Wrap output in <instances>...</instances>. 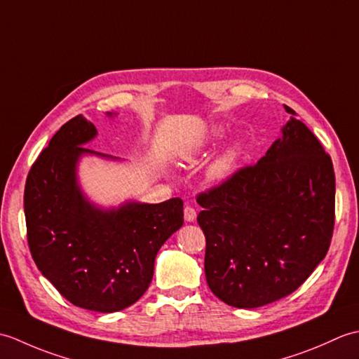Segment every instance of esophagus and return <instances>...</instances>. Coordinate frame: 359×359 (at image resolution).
<instances>
[{"label": "esophagus", "instance_id": "34e87169", "mask_svg": "<svg viewBox=\"0 0 359 359\" xmlns=\"http://www.w3.org/2000/svg\"><path fill=\"white\" fill-rule=\"evenodd\" d=\"M184 215H185L187 222H194L197 212H196V210L193 207H189V205H187L185 210H184Z\"/></svg>", "mask_w": 359, "mask_h": 359}]
</instances>
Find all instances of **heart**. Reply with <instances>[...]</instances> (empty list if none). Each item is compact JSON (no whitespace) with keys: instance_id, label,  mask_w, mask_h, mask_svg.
<instances>
[{"instance_id":"1","label":"heart","mask_w":359,"mask_h":359,"mask_svg":"<svg viewBox=\"0 0 359 359\" xmlns=\"http://www.w3.org/2000/svg\"><path fill=\"white\" fill-rule=\"evenodd\" d=\"M215 134L219 135L220 131H216ZM238 158H239L238 144H231V147H228L224 152H220V154L215 160H212L211 165L208 166V170H207L208 179H211L212 182H220V180L226 179L228 175L233 172Z\"/></svg>"}]
</instances>
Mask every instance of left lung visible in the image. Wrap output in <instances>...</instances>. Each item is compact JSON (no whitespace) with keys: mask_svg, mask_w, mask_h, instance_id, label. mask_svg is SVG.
<instances>
[{"mask_svg":"<svg viewBox=\"0 0 359 359\" xmlns=\"http://www.w3.org/2000/svg\"><path fill=\"white\" fill-rule=\"evenodd\" d=\"M285 111L294 116L288 106ZM197 203L211 292L231 307H262L293 293L329 251L332 158L316 135L292 117L256 165L201 193Z\"/></svg>","mask_w":359,"mask_h":359,"instance_id":"obj_1","label":"left lung"}]
</instances>
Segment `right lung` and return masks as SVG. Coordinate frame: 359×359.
<instances>
[{
  "label": "right lung",
  "mask_w": 359,
  "mask_h": 359,
  "mask_svg": "<svg viewBox=\"0 0 359 359\" xmlns=\"http://www.w3.org/2000/svg\"><path fill=\"white\" fill-rule=\"evenodd\" d=\"M95 135L83 116L58 129L27 174L25 215L43 276L74 306L112 313L148 290L157 251L184 225V202H126L112 210L90 203L77 184L79 158H114L83 147Z\"/></svg>",
  "instance_id": "right-lung-1"
}]
</instances>
